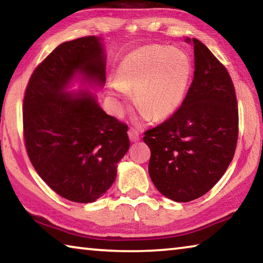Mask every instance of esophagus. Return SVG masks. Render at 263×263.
<instances>
[{"label": "esophagus", "instance_id": "34e87169", "mask_svg": "<svg viewBox=\"0 0 263 263\" xmlns=\"http://www.w3.org/2000/svg\"><path fill=\"white\" fill-rule=\"evenodd\" d=\"M127 133H128V138H130L131 141H138L141 138L140 132L136 130V128H130Z\"/></svg>", "mask_w": 263, "mask_h": 263}]
</instances>
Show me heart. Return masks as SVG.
I'll use <instances>...</instances> for the list:
<instances>
[{"label": "heart", "mask_w": 263, "mask_h": 263, "mask_svg": "<svg viewBox=\"0 0 263 263\" xmlns=\"http://www.w3.org/2000/svg\"><path fill=\"white\" fill-rule=\"evenodd\" d=\"M191 70L188 55L180 50L146 47L132 52L119 65L110 94L135 90V104L153 119L172 114L183 97Z\"/></svg>", "instance_id": "1"}]
</instances>
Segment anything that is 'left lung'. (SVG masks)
Segmentation results:
<instances>
[{"label": "left lung", "mask_w": 263, "mask_h": 263, "mask_svg": "<svg viewBox=\"0 0 263 263\" xmlns=\"http://www.w3.org/2000/svg\"><path fill=\"white\" fill-rule=\"evenodd\" d=\"M193 44L194 80L183 103L144 137L151 149V180L175 202L206 194L230 166L238 140L237 97L230 74L202 42L194 38Z\"/></svg>", "instance_id": "1"}]
</instances>
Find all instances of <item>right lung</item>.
I'll return each mask as SVG.
<instances>
[{
	"instance_id": "add662e5",
	"label": "right lung",
	"mask_w": 263,
	"mask_h": 263,
	"mask_svg": "<svg viewBox=\"0 0 263 263\" xmlns=\"http://www.w3.org/2000/svg\"><path fill=\"white\" fill-rule=\"evenodd\" d=\"M101 37L60 44L34 69L24 96L26 151L35 172L58 195L77 203L103 196L130 147L127 126L101 108L89 89L105 83Z\"/></svg>"
}]
</instances>
